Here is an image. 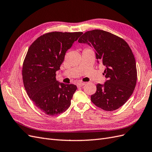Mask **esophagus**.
<instances>
[{
  "mask_svg": "<svg viewBox=\"0 0 152 152\" xmlns=\"http://www.w3.org/2000/svg\"><path fill=\"white\" fill-rule=\"evenodd\" d=\"M86 84V82H79V83L77 84V87H82Z\"/></svg>",
  "mask_w": 152,
  "mask_h": 152,
  "instance_id": "34e87169",
  "label": "esophagus"
}]
</instances>
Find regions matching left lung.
<instances>
[{
  "label": "left lung",
  "instance_id": "obj_1",
  "mask_svg": "<svg viewBox=\"0 0 152 152\" xmlns=\"http://www.w3.org/2000/svg\"><path fill=\"white\" fill-rule=\"evenodd\" d=\"M78 42L93 48L98 63L105 66L107 80L96 85L91 102L106 111L119 108L130 98L136 84V61L130 47L119 37L101 30L86 31Z\"/></svg>",
  "mask_w": 152,
  "mask_h": 152
}]
</instances>
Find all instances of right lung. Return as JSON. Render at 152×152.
Segmentation results:
<instances>
[{
    "label": "right lung",
    "instance_id": "right-lung-1",
    "mask_svg": "<svg viewBox=\"0 0 152 152\" xmlns=\"http://www.w3.org/2000/svg\"><path fill=\"white\" fill-rule=\"evenodd\" d=\"M82 32L53 31L39 37L31 44L23 65L26 93L41 111L48 115L60 114L69 108L77 90L74 84L56 79L65 53Z\"/></svg>",
    "mask_w": 152,
    "mask_h": 152
}]
</instances>
